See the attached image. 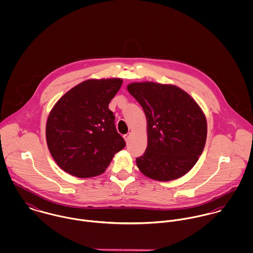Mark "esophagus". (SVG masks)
Returning <instances> with one entry per match:
<instances>
[{"label": "esophagus", "instance_id": "1", "mask_svg": "<svg viewBox=\"0 0 253 253\" xmlns=\"http://www.w3.org/2000/svg\"><path fill=\"white\" fill-rule=\"evenodd\" d=\"M124 138H125V140H126V142H128V140H129V138H130V133L125 134V135H124Z\"/></svg>", "mask_w": 253, "mask_h": 253}]
</instances>
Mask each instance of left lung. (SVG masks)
Returning a JSON list of instances; mask_svg holds the SVG:
<instances>
[{"instance_id": "8db88e82", "label": "left lung", "mask_w": 253, "mask_h": 253, "mask_svg": "<svg viewBox=\"0 0 253 253\" xmlns=\"http://www.w3.org/2000/svg\"><path fill=\"white\" fill-rule=\"evenodd\" d=\"M127 90L147 118L148 145L136 158L138 169L155 180L179 178L195 166L205 148L208 126L203 111L175 85L133 83Z\"/></svg>"}]
</instances>
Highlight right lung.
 <instances>
[{
    "label": "right lung",
    "mask_w": 253,
    "mask_h": 253,
    "mask_svg": "<svg viewBox=\"0 0 253 253\" xmlns=\"http://www.w3.org/2000/svg\"><path fill=\"white\" fill-rule=\"evenodd\" d=\"M122 84L121 79L84 81L66 92L49 113L46 143L64 171L82 178L99 175L125 148L109 109Z\"/></svg>",
    "instance_id": "add662e5"
}]
</instances>
